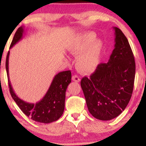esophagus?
Returning a JSON list of instances; mask_svg holds the SVG:
<instances>
[{"instance_id": "esophagus-1", "label": "esophagus", "mask_w": 146, "mask_h": 146, "mask_svg": "<svg viewBox=\"0 0 146 146\" xmlns=\"http://www.w3.org/2000/svg\"><path fill=\"white\" fill-rule=\"evenodd\" d=\"M72 80H73V81L76 82H79L80 81V79L79 78V76H78V75H73V76L72 77Z\"/></svg>"}]
</instances>
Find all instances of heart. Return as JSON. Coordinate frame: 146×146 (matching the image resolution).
Segmentation results:
<instances>
[{"mask_svg":"<svg viewBox=\"0 0 146 146\" xmlns=\"http://www.w3.org/2000/svg\"><path fill=\"white\" fill-rule=\"evenodd\" d=\"M103 50V42L96 39L95 33L91 32L79 35L68 46V51L71 54L79 55L76 65L83 73H89L98 67Z\"/></svg>","mask_w":146,"mask_h":146,"instance_id":"1","label":"heart"}]
</instances>
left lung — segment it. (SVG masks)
<instances>
[{
	"label": "left lung",
	"mask_w": 146,
	"mask_h": 146,
	"mask_svg": "<svg viewBox=\"0 0 146 146\" xmlns=\"http://www.w3.org/2000/svg\"><path fill=\"white\" fill-rule=\"evenodd\" d=\"M115 29V48L107 63L99 64L89 78L81 80L88 111L102 121L121 114L131 98L135 77V62L128 39Z\"/></svg>",
	"instance_id": "obj_1"
}]
</instances>
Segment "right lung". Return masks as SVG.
Listing matches in <instances>:
<instances>
[{"instance_id": "1", "label": "right lung", "mask_w": 146, "mask_h": 146, "mask_svg": "<svg viewBox=\"0 0 146 146\" xmlns=\"http://www.w3.org/2000/svg\"><path fill=\"white\" fill-rule=\"evenodd\" d=\"M23 33L24 27H21L18 28L15 33L10 48L23 38ZM9 51L7 55L5 65L9 91L18 107L27 116L31 117L35 121L48 123L57 121L62 115L64 110L66 90L68 84L71 82V72L62 71L55 75L44 98L36 104L28 103L18 98L11 86L9 78Z\"/></svg>"}]
</instances>
